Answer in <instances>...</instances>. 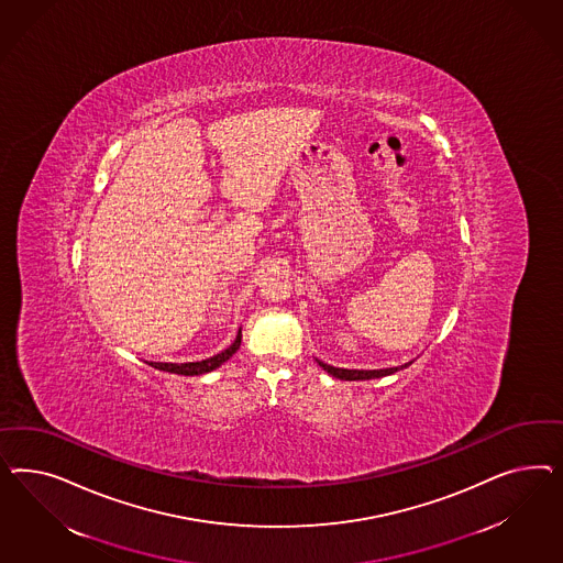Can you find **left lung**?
<instances>
[{
  "instance_id": "1",
  "label": "left lung",
  "mask_w": 563,
  "mask_h": 563,
  "mask_svg": "<svg viewBox=\"0 0 563 563\" xmlns=\"http://www.w3.org/2000/svg\"><path fill=\"white\" fill-rule=\"evenodd\" d=\"M318 363H320V367H324L325 372L330 375H334V377H339V379H349V382H355V379H374V377H384V375L396 374L398 369H402V367H409L410 363H405V365H400V367H388V369H372V372H365V369H341V367H332V365H328V363H322L320 358H318Z\"/></svg>"
}]
</instances>
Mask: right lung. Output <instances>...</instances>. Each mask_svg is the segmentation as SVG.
I'll return each instance as SVG.
<instances>
[{"mask_svg":"<svg viewBox=\"0 0 563 563\" xmlns=\"http://www.w3.org/2000/svg\"><path fill=\"white\" fill-rule=\"evenodd\" d=\"M239 344H241V330H239L238 339L235 342L229 346V349H224L222 353L219 355H214V357L205 358V361H196V363H151L153 367L156 369H163V372H170V374H179V375H200L208 374V372H212V369H217V367H221L224 361H229V358L233 357L235 353H238Z\"/></svg>","mask_w":563,"mask_h":563,"instance_id":"add662e5","label":"right lung"}]
</instances>
